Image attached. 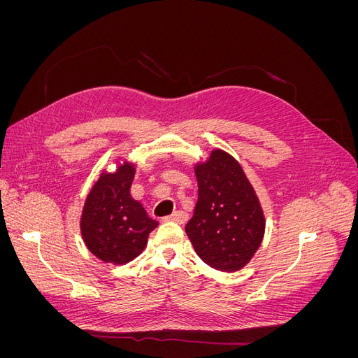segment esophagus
<instances>
[{
    "label": "esophagus",
    "mask_w": 358,
    "mask_h": 358,
    "mask_svg": "<svg viewBox=\"0 0 358 358\" xmlns=\"http://www.w3.org/2000/svg\"><path fill=\"white\" fill-rule=\"evenodd\" d=\"M188 220V215L183 210H176L175 213H171L170 216H167V221H173L178 224H185Z\"/></svg>",
    "instance_id": "34e87169"
}]
</instances>
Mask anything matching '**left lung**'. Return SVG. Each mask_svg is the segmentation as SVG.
<instances>
[{
	"label": "left lung",
	"instance_id": "left-lung-1",
	"mask_svg": "<svg viewBox=\"0 0 358 358\" xmlns=\"http://www.w3.org/2000/svg\"><path fill=\"white\" fill-rule=\"evenodd\" d=\"M199 199L185 231L203 262L221 272L243 268L263 242L262 204L242 166L222 149L197 162Z\"/></svg>",
	"mask_w": 358,
	"mask_h": 358
}]
</instances>
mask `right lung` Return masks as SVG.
<instances>
[{"instance_id": "right-lung-1", "label": "right lung", "mask_w": 358, "mask_h": 358, "mask_svg": "<svg viewBox=\"0 0 358 358\" xmlns=\"http://www.w3.org/2000/svg\"><path fill=\"white\" fill-rule=\"evenodd\" d=\"M113 173L101 171L80 216V233L86 248L104 263L127 264L143 252L149 233L158 221L149 218L129 188L134 180L133 162L116 161Z\"/></svg>"}]
</instances>
